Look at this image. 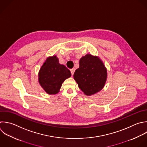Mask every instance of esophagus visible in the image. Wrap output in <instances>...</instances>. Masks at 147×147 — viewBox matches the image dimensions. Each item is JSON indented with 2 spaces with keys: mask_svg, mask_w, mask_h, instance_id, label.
Here are the masks:
<instances>
[{
  "mask_svg": "<svg viewBox=\"0 0 147 147\" xmlns=\"http://www.w3.org/2000/svg\"><path fill=\"white\" fill-rule=\"evenodd\" d=\"M75 68H72V69H71V72L72 75H74V72H75Z\"/></svg>",
  "mask_w": 147,
  "mask_h": 147,
  "instance_id": "1",
  "label": "esophagus"
}]
</instances>
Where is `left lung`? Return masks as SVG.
<instances>
[{
	"label": "left lung",
	"mask_w": 147,
	"mask_h": 147,
	"mask_svg": "<svg viewBox=\"0 0 147 147\" xmlns=\"http://www.w3.org/2000/svg\"><path fill=\"white\" fill-rule=\"evenodd\" d=\"M107 77V69L96 56L87 54L79 60V67L74 78L79 88L87 96H91L104 87Z\"/></svg>",
	"instance_id": "8db88e82"
}]
</instances>
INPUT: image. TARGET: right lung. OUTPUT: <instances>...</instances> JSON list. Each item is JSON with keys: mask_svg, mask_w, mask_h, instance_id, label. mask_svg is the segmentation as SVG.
I'll use <instances>...</instances> for the list:
<instances>
[{"mask_svg": "<svg viewBox=\"0 0 147 147\" xmlns=\"http://www.w3.org/2000/svg\"><path fill=\"white\" fill-rule=\"evenodd\" d=\"M38 82L48 94L55 95L60 90L65 80L71 76L70 71L59 63L56 55L48 57L38 72Z\"/></svg>", "mask_w": 147, "mask_h": 147, "instance_id": "right-lung-1", "label": "right lung"}]
</instances>
